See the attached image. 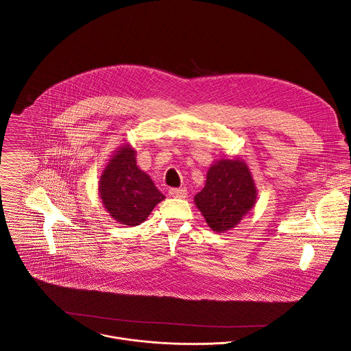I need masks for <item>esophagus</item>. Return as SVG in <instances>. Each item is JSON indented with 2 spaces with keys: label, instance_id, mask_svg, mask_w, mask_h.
I'll return each instance as SVG.
<instances>
[{
  "label": "esophagus",
  "instance_id": "esophagus-1",
  "mask_svg": "<svg viewBox=\"0 0 351 351\" xmlns=\"http://www.w3.org/2000/svg\"><path fill=\"white\" fill-rule=\"evenodd\" d=\"M169 195L175 197V198H184L187 195V191H186V189H171Z\"/></svg>",
  "mask_w": 351,
  "mask_h": 351
}]
</instances>
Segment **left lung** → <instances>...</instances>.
<instances>
[{"mask_svg": "<svg viewBox=\"0 0 351 351\" xmlns=\"http://www.w3.org/2000/svg\"><path fill=\"white\" fill-rule=\"evenodd\" d=\"M257 186L244 160L219 158L207 172L204 189L194 195V204L217 233L233 229L253 210Z\"/></svg>", "mask_w": 351, "mask_h": 351, "instance_id": "obj_1", "label": "left lung"}]
</instances>
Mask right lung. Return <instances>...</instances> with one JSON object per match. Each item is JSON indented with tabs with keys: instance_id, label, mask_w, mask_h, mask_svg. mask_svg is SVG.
Returning <instances> with one entry per match:
<instances>
[{
	"instance_id": "1",
	"label": "right lung",
	"mask_w": 351,
	"mask_h": 351,
	"mask_svg": "<svg viewBox=\"0 0 351 351\" xmlns=\"http://www.w3.org/2000/svg\"><path fill=\"white\" fill-rule=\"evenodd\" d=\"M136 153L129 143L118 147L98 182V194L106 211L126 226L143 223L165 198L152 178L137 167Z\"/></svg>"
}]
</instances>
